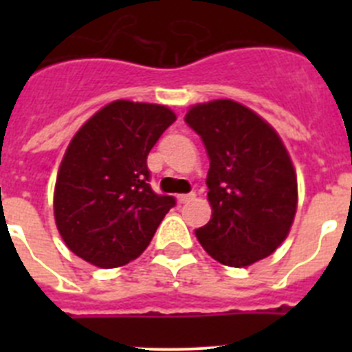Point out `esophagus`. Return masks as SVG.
Here are the masks:
<instances>
[{"label":"esophagus","mask_w":352,"mask_h":352,"mask_svg":"<svg viewBox=\"0 0 352 352\" xmlns=\"http://www.w3.org/2000/svg\"><path fill=\"white\" fill-rule=\"evenodd\" d=\"M192 199H195V194H182V195H178V203L179 204L190 203Z\"/></svg>","instance_id":"1"}]
</instances>
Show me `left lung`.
<instances>
[{
	"mask_svg": "<svg viewBox=\"0 0 352 352\" xmlns=\"http://www.w3.org/2000/svg\"><path fill=\"white\" fill-rule=\"evenodd\" d=\"M185 121L210 157L213 214L195 229L199 243L234 268L268 257L287 238L298 204L296 173L278 133L232 100L194 105Z\"/></svg>",
	"mask_w": 352,
	"mask_h": 352,
	"instance_id": "1",
	"label": "left lung"
}]
</instances>
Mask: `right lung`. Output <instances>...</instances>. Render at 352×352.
Here are the masks:
<instances>
[{
	"mask_svg": "<svg viewBox=\"0 0 352 352\" xmlns=\"http://www.w3.org/2000/svg\"><path fill=\"white\" fill-rule=\"evenodd\" d=\"M176 121L164 105L116 100L89 118L68 144L54 188V217L76 256L100 268L139 257L173 195L149 186L148 155Z\"/></svg>",
	"mask_w": 352,
	"mask_h": 352,
	"instance_id": "1",
	"label": "right lung"
}]
</instances>
